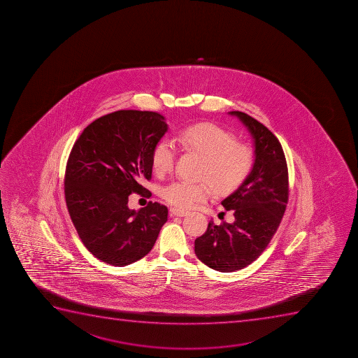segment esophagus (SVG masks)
<instances>
[{"mask_svg": "<svg viewBox=\"0 0 358 358\" xmlns=\"http://www.w3.org/2000/svg\"><path fill=\"white\" fill-rule=\"evenodd\" d=\"M188 213V211H185V210L176 209V208H171V209H170V215H171V216L185 217L187 216Z\"/></svg>", "mask_w": 358, "mask_h": 358, "instance_id": "34e87169", "label": "esophagus"}]
</instances>
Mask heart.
<instances>
[{
  "label": "heart",
  "mask_w": 358,
  "mask_h": 358,
  "mask_svg": "<svg viewBox=\"0 0 358 358\" xmlns=\"http://www.w3.org/2000/svg\"><path fill=\"white\" fill-rule=\"evenodd\" d=\"M175 143L203 157L199 177L209 180L217 192L237 188L255 168V149L245 143H238L234 134L220 126L199 124L178 131L173 140L162 138L156 143L152 164L157 175L173 169L177 152ZM208 182L177 180L164 185L161 194L171 206L190 209L209 199L211 187Z\"/></svg>",
  "instance_id": "b5f03b06"
}]
</instances>
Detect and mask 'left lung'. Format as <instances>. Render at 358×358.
Segmentation results:
<instances>
[{"label": "left lung", "mask_w": 358, "mask_h": 358, "mask_svg": "<svg viewBox=\"0 0 358 358\" xmlns=\"http://www.w3.org/2000/svg\"><path fill=\"white\" fill-rule=\"evenodd\" d=\"M248 127L255 141V164L237 190L222 202L234 223L210 220L195 241L197 258L220 272L244 268L259 258L279 227L288 202V169L275 135L255 117L230 112Z\"/></svg>", "instance_id": "obj_1"}]
</instances>
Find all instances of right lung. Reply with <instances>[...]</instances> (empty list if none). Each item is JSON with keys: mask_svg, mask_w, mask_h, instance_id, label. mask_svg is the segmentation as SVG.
I'll return each mask as SVG.
<instances>
[{"mask_svg": "<svg viewBox=\"0 0 358 358\" xmlns=\"http://www.w3.org/2000/svg\"><path fill=\"white\" fill-rule=\"evenodd\" d=\"M166 131L157 112L117 110L90 124L72 147L66 206L83 244L103 262L124 267L143 258L168 220L159 203L128 208L133 192L152 195L140 183L152 178V150Z\"/></svg>", "mask_w": 358, "mask_h": 358, "instance_id": "right-lung-1", "label": "right lung"}]
</instances>
